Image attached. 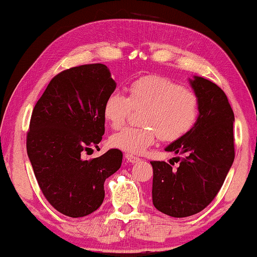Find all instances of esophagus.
<instances>
[{
  "mask_svg": "<svg viewBox=\"0 0 257 257\" xmlns=\"http://www.w3.org/2000/svg\"><path fill=\"white\" fill-rule=\"evenodd\" d=\"M125 159H126V161H129L131 164H136V162L141 161V159L138 157H134V155H132V154H125Z\"/></svg>",
  "mask_w": 257,
  "mask_h": 257,
  "instance_id": "obj_1",
  "label": "esophagus"
}]
</instances>
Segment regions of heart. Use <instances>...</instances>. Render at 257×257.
I'll use <instances>...</instances> for the list:
<instances>
[{
	"label": "heart",
	"instance_id": "1",
	"mask_svg": "<svg viewBox=\"0 0 257 257\" xmlns=\"http://www.w3.org/2000/svg\"><path fill=\"white\" fill-rule=\"evenodd\" d=\"M133 109H145L142 128L126 126L110 136V145L129 154H142L158 136L165 141L183 138L196 124L199 103L192 91L170 78L145 76L129 86V96L112 92L105 99L103 115L113 129L124 124Z\"/></svg>",
	"mask_w": 257,
	"mask_h": 257
}]
</instances>
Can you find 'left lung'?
<instances>
[{"label":"left lung","mask_w":257,"mask_h":257,"mask_svg":"<svg viewBox=\"0 0 257 257\" xmlns=\"http://www.w3.org/2000/svg\"><path fill=\"white\" fill-rule=\"evenodd\" d=\"M199 103L196 124L165 151L181 155L178 168L152 161L153 205L175 218L196 215L215 199L235 159V116L224 91L209 79L188 78ZM175 159V158H173Z\"/></svg>","instance_id":"obj_1"}]
</instances>
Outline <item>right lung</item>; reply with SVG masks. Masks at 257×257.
I'll return each instance as SVG.
<instances>
[{
  "instance_id": "1",
  "label": "right lung",
  "mask_w": 257,
  "mask_h": 257,
  "mask_svg": "<svg viewBox=\"0 0 257 257\" xmlns=\"http://www.w3.org/2000/svg\"><path fill=\"white\" fill-rule=\"evenodd\" d=\"M115 89L105 65L72 67L51 80L32 112L29 161L44 196L65 216L78 218L98 209L105 179L121 167L119 149L83 159L104 135L103 106Z\"/></svg>"
}]
</instances>
